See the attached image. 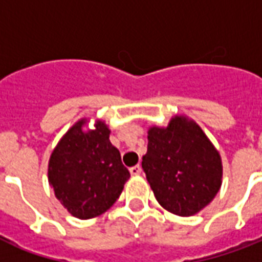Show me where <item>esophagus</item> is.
<instances>
[{"instance_id":"34e87169","label":"esophagus","mask_w":262,"mask_h":262,"mask_svg":"<svg viewBox=\"0 0 262 262\" xmlns=\"http://www.w3.org/2000/svg\"><path fill=\"white\" fill-rule=\"evenodd\" d=\"M141 167L140 166H133V167H130V174L132 175H140L141 174Z\"/></svg>"}]
</instances>
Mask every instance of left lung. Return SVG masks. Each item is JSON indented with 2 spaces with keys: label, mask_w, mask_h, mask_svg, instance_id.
I'll return each mask as SVG.
<instances>
[{
  "label": "left lung",
  "mask_w": 262,
  "mask_h": 262,
  "mask_svg": "<svg viewBox=\"0 0 262 262\" xmlns=\"http://www.w3.org/2000/svg\"><path fill=\"white\" fill-rule=\"evenodd\" d=\"M141 164L158 203L174 215L200 212L222 185L219 152L203 129L183 115L171 118L167 127H149Z\"/></svg>",
  "instance_id": "8db88e82"
}]
</instances>
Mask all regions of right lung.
I'll return each mask as SVG.
<instances>
[{"label": "right lung", "instance_id": "add662e5", "mask_svg": "<svg viewBox=\"0 0 262 262\" xmlns=\"http://www.w3.org/2000/svg\"><path fill=\"white\" fill-rule=\"evenodd\" d=\"M80 119L65 133L49 160V183L68 212L79 219L102 215L117 201L130 178L121 154L110 143L103 121L83 130Z\"/></svg>", "mask_w": 262, "mask_h": 262}]
</instances>
